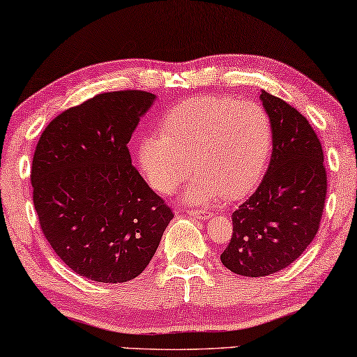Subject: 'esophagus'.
Here are the masks:
<instances>
[{"mask_svg": "<svg viewBox=\"0 0 357 357\" xmlns=\"http://www.w3.org/2000/svg\"><path fill=\"white\" fill-rule=\"evenodd\" d=\"M190 217L197 218V220H210L213 217L212 212H206V210H190Z\"/></svg>", "mask_w": 357, "mask_h": 357, "instance_id": "obj_1", "label": "esophagus"}]
</instances>
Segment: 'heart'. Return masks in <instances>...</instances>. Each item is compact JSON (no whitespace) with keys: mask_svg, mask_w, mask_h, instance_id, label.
I'll list each match as a JSON object with an SVG mask.
<instances>
[{"mask_svg":"<svg viewBox=\"0 0 357 357\" xmlns=\"http://www.w3.org/2000/svg\"><path fill=\"white\" fill-rule=\"evenodd\" d=\"M273 149V126L255 102L213 95L175 104L160 123V136L137 145V165L160 195H172L190 172L183 199L206 206L218 197L237 201L264 175Z\"/></svg>","mask_w":357,"mask_h":357,"instance_id":"1","label":"heart"}]
</instances>
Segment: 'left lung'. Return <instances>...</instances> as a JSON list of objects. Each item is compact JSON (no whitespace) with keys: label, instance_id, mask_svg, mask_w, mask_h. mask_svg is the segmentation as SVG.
I'll return each instance as SVG.
<instances>
[{"label":"left lung","instance_id":"1","mask_svg":"<svg viewBox=\"0 0 357 357\" xmlns=\"http://www.w3.org/2000/svg\"><path fill=\"white\" fill-rule=\"evenodd\" d=\"M262 107L273 126L267 172L232 213V238L221 262L242 277H266L299 258L317 236L327 192L323 147L299 110L266 90Z\"/></svg>","mask_w":357,"mask_h":357}]
</instances>
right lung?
Listing matches in <instances>:
<instances>
[{
  "label": "right lung",
  "mask_w": 357,
  "mask_h": 357,
  "mask_svg": "<svg viewBox=\"0 0 357 357\" xmlns=\"http://www.w3.org/2000/svg\"><path fill=\"white\" fill-rule=\"evenodd\" d=\"M156 96L102 93L64 110L33 156V202L40 229L71 271L125 283L155 256L172 210L131 165L128 142Z\"/></svg>",
  "instance_id": "add662e5"
}]
</instances>
